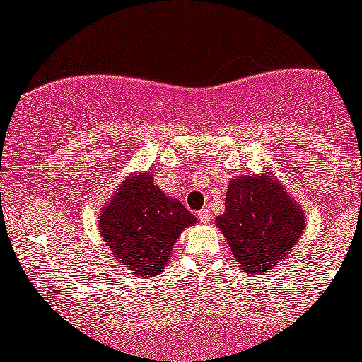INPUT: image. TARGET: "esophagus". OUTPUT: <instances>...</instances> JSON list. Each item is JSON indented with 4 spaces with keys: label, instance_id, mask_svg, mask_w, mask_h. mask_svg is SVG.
<instances>
[{
    "label": "esophagus",
    "instance_id": "esophagus-1",
    "mask_svg": "<svg viewBox=\"0 0 362 362\" xmlns=\"http://www.w3.org/2000/svg\"><path fill=\"white\" fill-rule=\"evenodd\" d=\"M197 218L201 219V223H209V221H211V213H209V209L199 211Z\"/></svg>",
    "mask_w": 362,
    "mask_h": 362
}]
</instances>
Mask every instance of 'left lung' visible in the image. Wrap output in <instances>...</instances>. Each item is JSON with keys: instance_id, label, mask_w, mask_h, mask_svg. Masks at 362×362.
I'll use <instances>...</instances> for the list:
<instances>
[{"instance_id": "1", "label": "left lung", "mask_w": 362, "mask_h": 362, "mask_svg": "<svg viewBox=\"0 0 362 362\" xmlns=\"http://www.w3.org/2000/svg\"><path fill=\"white\" fill-rule=\"evenodd\" d=\"M216 226L230 245L238 267L262 277L289 259L306 223L300 204L281 182L262 173L231 178L224 213L216 218Z\"/></svg>"}]
</instances>
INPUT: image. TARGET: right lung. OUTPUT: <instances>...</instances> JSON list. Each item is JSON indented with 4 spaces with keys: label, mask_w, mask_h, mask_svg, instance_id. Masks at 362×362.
<instances>
[{
    "label": "right lung",
    "mask_w": 362,
    "mask_h": 362,
    "mask_svg": "<svg viewBox=\"0 0 362 362\" xmlns=\"http://www.w3.org/2000/svg\"><path fill=\"white\" fill-rule=\"evenodd\" d=\"M98 223L115 260L132 276L153 277L165 269L182 231L197 219L153 184L151 173H138L119 185Z\"/></svg>",
    "instance_id": "add662e5"
}]
</instances>
